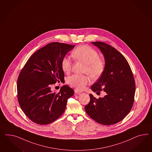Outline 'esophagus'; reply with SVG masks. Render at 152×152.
<instances>
[{"label":"esophagus","instance_id":"34e87169","mask_svg":"<svg viewBox=\"0 0 152 152\" xmlns=\"http://www.w3.org/2000/svg\"><path fill=\"white\" fill-rule=\"evenodd\" d=\"M74 91H75V93H76V94H80V93L82 92V91L78 90L77 89H75Z\"/></svg>","mask_w":152,"mask_h":152}]
</instances>
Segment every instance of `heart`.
Listing matches in <instances>:
<instances>
[{"label": "heart", "instance_id": "obj_1", "mask_svg": "<svg viewBox=\"0 0 152 152\" xmlns=\"http://www.w3.org/2000/svg\"><path fill=\"white\" fill-rule=\"evenodd\" d=\"M72 56L75 59L85 64L83 72L92 78H98L103 73L105 62L99 58L98 52L91 47L88 45L78 46L72 51ZM72 64L69 57H64L61 62L62 69L64 72L68 73L71 69ZM67 81L73 87L83 89L90 82V78L88 76L75 74L69 77Z\"/></svg>", "mask_w": 152, "mask_h": 152}]
</instances>
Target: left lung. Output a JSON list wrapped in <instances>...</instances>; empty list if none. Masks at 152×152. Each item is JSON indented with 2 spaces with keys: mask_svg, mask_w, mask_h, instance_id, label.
Here are the masks:
<instances>
[{
  "mask_svg": "<svg viewBox=\"0 0 152 152\" xmlns=\"http://www.w3.org/2000/svg\"><path fill=\"white\" fill-rule=\"evenodd\" d=\"M104 55L105 68L100 77L91 86L96 94L106 92L104 97L90 94V101L85 109L89 116L105 125L114 124L123 119L134 103L135 84L128 61L115 48L101 42H92Z\"/></svg>",
  "mask_w": 152,
  "mask_h": 152,
  "instance_id": "left-lung-1",
  "label": "left lung"
}]
</instances>
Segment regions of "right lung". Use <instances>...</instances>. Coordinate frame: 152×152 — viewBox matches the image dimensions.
Here are the masks:
<instances>
[{"label":"right lung","instance_id":"obj_1","mask_svg":"<svg viewBox=\"0 0 152 152\" xmlns=\"http://www.w3.org/2000/svg\"><path fill=\"white\" fill-rule=\"evenodd\" d=\"M75 45L52 42L36 51L28 60L19 75L18 100L28 118L40 125L50 124L64 113L73 89L67 85L60 92L51 90V85L64 80L61 62Z\"/></svg>","mask_w":152,"mask_h":152}]
</instances>
